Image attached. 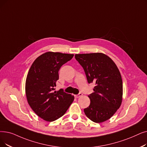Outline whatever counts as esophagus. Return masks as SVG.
Listing matches in <instances>:
<instances>
[{
	"label": "esophagus",
	"mask_w": 147,
	"mask_h": 147,
	"mask_svg": "<svg viewBox=\"0 0 147 147\" xmlns=\"http://www.w3.org/2000/svg\"><path fill=\"white\" fill-rule=\"evenodd\" d=\"M83 95V94L82 93H79V94H78V95H74V97H76V98H79V97H82Z\"/></svg>",
	"instance_id": "esophagus-1"
}]
</instances>
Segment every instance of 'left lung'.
Returning <instances> with one entry per match:
<instances>
[{"mask_svg":"<svg viewBox=\"0 0 147 147\" xmlns=\"http://www.w3.org/2000/svg\"><path fill=\"white\" fill-rule=\"evenodd\" d=\"M84 68L89 84L94 83V92L88 95L90 105L84 109L86 117L94 123L110 119L121 106L123 100V80L112 59L102 53L76 54Z\"/></svg>","mask_w":147,"mask_h":147,"instance_id":"obj_1","label":"left lung"}]
</instances>
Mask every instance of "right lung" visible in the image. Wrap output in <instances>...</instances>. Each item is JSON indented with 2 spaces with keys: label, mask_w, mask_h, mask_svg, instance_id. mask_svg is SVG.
<instances>
[{
  "label": "right lung",
  "mask_w": 147,
  "mask_h": 147,
  "mask_svg": "<svg viewBox=\"0 0 147 147\" xmlns=\"http://www.w3.org/2000/svg\"><path fill=\"white\" fill-rule=\"evenodd\" d=\"M73 54L48 52L34 61L27 75L25 92L28 103L37 115L49 122L65 114L74 101V96L63 89L55 91L62 65L71 60Z\"/></svg>",
  "instance_id": "obj_1"
}]
</instances>
